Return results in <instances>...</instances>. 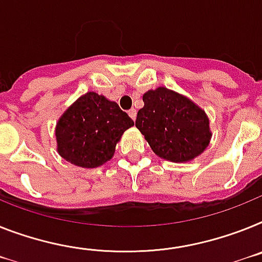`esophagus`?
Masks as SVG:
<instances>
[{
    "mask_svg": "<svg viewBox=\"0 0 262 262\" xmlns=\"http://www.w3.org/2000/svg\"><path fill=\"white\" fill-rule=\"evenodd\" d=\"M127 113H129V116H130V118L133 121L136 120V117H137V111H136V109H130V111L127 112Z\"/></svg>",
    "mask_w": 262,
    "mask_h": 262,
    "instance_id": "1",
    "label": "esophagus"
}]
</instances>
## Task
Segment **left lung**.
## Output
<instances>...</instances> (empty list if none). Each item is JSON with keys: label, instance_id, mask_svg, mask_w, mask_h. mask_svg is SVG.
<instances>
[{"label": "left lung", "instance_id": "1", "mask_svg": "<svg viewBox=\"0 0 262 262\" xmlns=\"http://www.w3.org/2000/svg\"><path fill=\"white\" fill-rule=\"evenodd\" d=\"M136 126L158 157L188 162L209 146L212 132L205 111L186 96L158 86L142 96Z\"/></svg>", "mask_w": 262, "mask_h": 262}]
</instances>
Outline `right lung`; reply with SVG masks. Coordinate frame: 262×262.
<instances>
[{
    "mask_svg": "<svg viewBox=\"0 0 262 262\" xmlns=\"http://www.w3.org/2000/svg\"><path fill=\"white\" fill-rule=\"evenodd\" d=\"M133 125V120L117 102L88 92L57 121V151L76 166L97 168L113 157L117 142Z\"/></svg>",
    "mask_w": 262,
    "mask_h": 262,
    "instance_id": "add662e5",
    "label": "right lung"
}]
</instances>
